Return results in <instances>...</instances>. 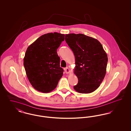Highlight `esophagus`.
Wrapping results in <instances>:
<instances>
[{
  "label": "esophagus",
  "instance_id": "1",
  "mask_svg": "<svg viewBox=\"0 0 131 131\" xmlns=\"http://www.w3.org/2000/svg\"><path fill=\"white\" fill-rule=\"evenodd\" d=\"M64 70H65V73H66V74H69V73L70 72V69H69L68 67L64 68Z\"/></svg>",
  "mask_w": 131,
  "mask_h": 131
}]
</instances>
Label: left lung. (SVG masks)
Wrapping results in <instances>:
<instances>
[{"label":"left lung","instance_id":"1","mask_svg":"<svg viewBox=\"0 0 131 131\" xmlns=\"http://www.w3.org/2000/svg\"><path fill=\"white\" fill-rule=\"evenodd\" d=\"M65 41L75 56L74 73L78 79L74 86L80 93L93 92L106 75L107 56L97 39L82 34L65 35Z\"/></svg>","mask_w":131,"mask_h":131}]
</instances>
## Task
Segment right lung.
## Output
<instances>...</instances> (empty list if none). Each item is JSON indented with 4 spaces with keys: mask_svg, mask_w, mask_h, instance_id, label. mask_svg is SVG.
Listing matches in <instances>:
<instances>
[{
    "mask_svg": "<svg viewBox=\"0 0 131 131\" xmlns=\"http://www.w3.org/2000/svg\"><path fill=\"white\" fill-rule=\"evenodd\" d=\"M65 35L57 32L44 34L27 49L24 65L32 86L38 91L49 93L54 90L62 77L57 49Z\"/></svg>",
    "mask_w": 131,
    "mask_h": 131,
    "instance_id": "obj_1",
    "label": "right lung"
}]
</instances>
